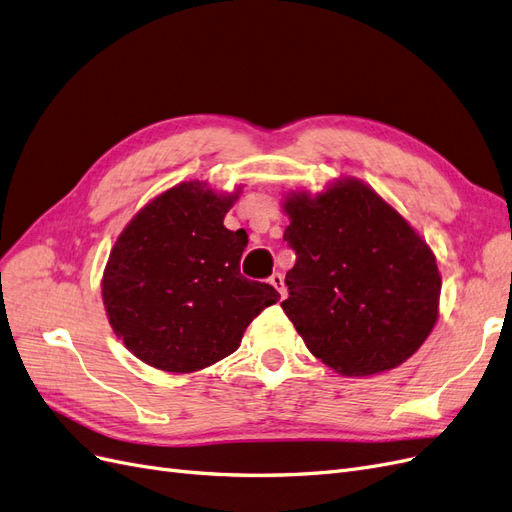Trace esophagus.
<instances>
[{
    "label": "esophagus",
    "instance_id": "34e87169",
    "mask_svg": "<svg viewBox=\"0 0 512 512\" xmlns=\"http://www.w3.org/2000/svg\"><path fill=\"white\" fill-rule=\"evenodd\" d=\"M269 282H271V286L277 290V292H280V297L284 299L286 297V286H284V275L282 273H273L271 277H269Z\"/></svg>",
    "mask_w": 512,
    "mask_h": 512
}]
</instances>
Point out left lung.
<instances>
[{"instance_id": "1", "label": "left lung", "mask_w": 512, "mask_h": 512, "mask_svg": "<svg viewBox=\"0 0 512 512\" xmlns=\"http://www.w3.org/2000/svg\"><path fill=\"white\" fill-rule=\"evenodd\" d=\"M284 241L297 254L282 309L305 346L344 376L393 369L438 320L442 280L427 243L356 179L290 194Z\"/></svg>"}]
</instances>
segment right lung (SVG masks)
<instances>
[{
	"mask_svg": "<svg viewBox=\"0 0 512 512\" xmlns=\"http://www.w3.org/2000/svg\"><path fill=\"white\" fill-rule=\"evenodd\" d=\"M232 196L185 181L153 198L121 232L102 280L113 331L143 363L190 374L232 354L271 284L241 275L247 237L224 226Z\"/></svg>",
	"mask_w": 512,
	"mask_h": 512,
	"instance_id": "add662e5",
	"label": "right lung"
}]
</instances>
